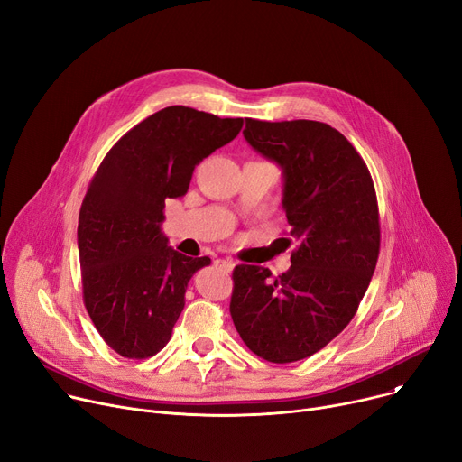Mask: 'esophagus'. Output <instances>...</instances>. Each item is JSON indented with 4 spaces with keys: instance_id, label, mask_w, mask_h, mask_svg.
<instances>
[{
    "instance_id": "34e87169",
    "label": "esophagus",
    "mask_w": 462,
    "mask_h": 462,
    "mask_svg": "<svg viewBox=\"0 0 462 462\" xmlns=\"http://www.w3.org/2000/svg\"><path fill=\"white\" fill-rule=\"evenodd\" d=\"M214 266L224 268V270H227V273H231V270L235 268V263H233V261H226V259H216V261H214Z\"/></svg>"
}]
</instances>
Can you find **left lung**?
I'll return each instance as SVG.
<instances>
[{"label":"left lung","mask_w":462,"mask_h":462,"mask_svg":"<svg viewBox=\"0 0 462 462\" xmlns=\"http://www.w3.org/2000/svg\"><path fill=\"white\" fill-rule=\"evenodd\" d=\"M246 140L283 177L282 207L294 242L287 273H233L231 317L257 356L289 364L327 346L355 317L373 278L381 227L369 170L341 132L319 121L246 119Z\"/></svg>","instance_id":"left-lung-1"}]
</instances>
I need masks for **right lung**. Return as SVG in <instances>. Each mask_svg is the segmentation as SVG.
<instances>
[{"label":"right lung","mask_w":462,"mask_h":462,"mask_svg":"<svg viewBox=\"0 0 462 462\" xmlns=\"http://www.w3.org/2000/svg\"><path fill=\"white\" fill-rule=\"evenodd\" d=\"M244 119L170 106L106 154L81 203L78 254L88 313L125 358L166 346L188 282L208 257H186L162 231L166 199L182 198L203 158L233 142Z\"/></svg>","instance_id":"add662e5"}]
</instances>
